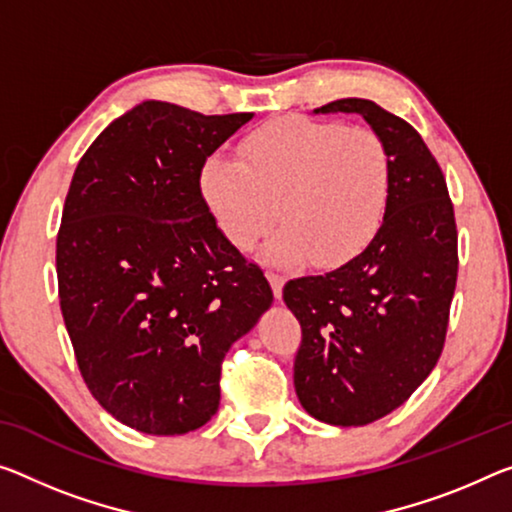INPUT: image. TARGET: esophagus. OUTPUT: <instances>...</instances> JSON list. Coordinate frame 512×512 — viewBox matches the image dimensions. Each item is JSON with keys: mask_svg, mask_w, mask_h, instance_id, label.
I'll return each instance as SVG.
<instances>
[{"mask_svg": "<svg viewBox=\"0 0 512 512\" xmlns=\"http://www.w3.org/2000/svg\"><path fill=\"white\" fill-rule=\"evenodd\" d=\"M267 281H270L272 286V293L277 300H281V293H283V283H286V277L283 274H277V272H267Z\"/></svg>", "mask_w": 512, "mask_h": 512, "instance_id": "1", "label": "esophagus"}]
</instances>
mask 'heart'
I'll list each match as a JSON object with an SVG mask.
<instances>
[{
    "label": "heart",
    "mask_w": 512,
    "mask_h": 512,
    "mask_svg": "<svg viewBox=\"0 0 512 512\" xmlns=\"http://www.w3.org/2000/svg\"><path fill=\"white\" fill-rule=\"evenodd\" d=\"M242 157L212 155L201 174L208 208L235 247L254 245L277 224L279 210L286 224L263 249L277 265L311 258L338 267L380 231L391 155L373 130L288 116L251 132Z\"/></svg>",
    "instance_id": "b5f03b06"
}]
</instances>
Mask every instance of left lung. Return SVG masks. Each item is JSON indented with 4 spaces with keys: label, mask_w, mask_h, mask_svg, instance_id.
<instances>
[{
    "label": "left lung",
    "mask_w": 512,
    "mask_h": 512,
    "mask_svg": "<svg viewBox=\"0 0 512 512\" xmlns=\"http://www.w3.org/2000/svg\"><path fill=\"white\" fill-rule=\"evenodd\" d=\"M359 114L391 155L382 226L359 256L283 286L302 325L295 391L329 426H366L405 403L442 355L458 279V231L442 169L419 132L373 100L313 114Z\"/></svg>",
    "instance_id": "left-lung-1"
}]
</instances>
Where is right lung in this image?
Segmentation results:
<instances>
[{"label":"right lung","instance_id":"add662e5","mask_svg":"<svg viewBox=\"0 0 512 512\" xmlns=\"http://www.w3.org/2000/svg\"><path fill=\"white\" fill-rule=\"evenodd\" d=\"M251 119L144 100L100 132L70 183L57 235L70 343L93 398L146 435L212 419L222 359L274 300L201 194L203 164Z\"/></svg>","mask_w":512,"mask_h":512}]
</instances>
